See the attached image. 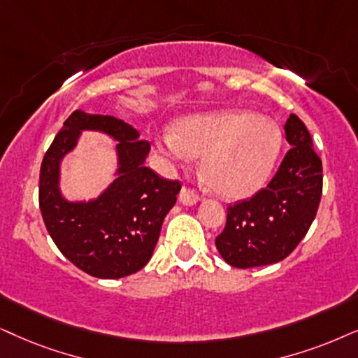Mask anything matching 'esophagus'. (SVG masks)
Returning <instances> with one entry per match:
<instances>
[{
	"label": "esophagus",
	"instance_id": "obj_1",
	"mask_svg": "<svg viewBox=\"0 0 358 358\" xmlns=\"http://www.w3.org/2000/svg\"><path fill=\"white\" fill-rule=\"evenodd\" d=\"M198 200H200V194L194 192L193 188L183 187L182 192H180V201H182L183 205H194Z\"/></svg>",
	"mask_w": 358,
	"mask_h": 358
}]
</instances>
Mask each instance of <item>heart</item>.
Returning <instances> with one entry per match:
<instances>
[{
    "label": "heart",
    "instance_id": "heart-1",
    "mask_svg": "<svg viewBox=\"0 0 358 358\" xmlns=\"http://www.w3.org/2000/svg\"><path fill=\"white\" fill-rule=\"evenodd\" d=\"M158 148L178 160L203 157L201 173L210 189L244 198L269 180L282 148V130L268 115L213 112L178 120Z\"/></svg>",
    "mask_w": 358,
    "mask_h": 358
}]
</instances>
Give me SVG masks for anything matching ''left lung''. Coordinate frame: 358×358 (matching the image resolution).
Here are the masks:
<instances>
[{
    "instance_id": "obj_1",
    "label": "left lung",
    "mask_w": 358,
    "mask_h": 358,
    "mask_svg": "<svg viewBox=\"0 0 358 358\" xmlns=\"http://www.w3.org/2000/svg\"><path fill=\"white\" fill-rule=\"evenodd\" d=\"M289 148L268 187L228 206L216 250L234 268L274 264L291 255L309 231L322 196V160L299 117L284 125Z\"/></svg>"
}]
</instances>
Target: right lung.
I'll use <instances>...</instances> for the list:
<instances>
[{
    "label": "right lung",
    "instance_id": "right-lung-1",
    "mask_svg": "<svg viewBox=\"0 0 358 358\" xmlns=\"http://www.w3.org/2000/svg\"><path fill=\"white\" fill-rule=\"evenodd\" d=\"M80 129H101L120 142V176L96 202L69 203L57 188L60 158ZM150 143L124 120L76 110L54 137L39 171V208L57 250L94 278L119 279L150 261L166 213L182 189L143 165Z\"/></svg>",
    "mask_w": 358,
    "mask_h": 358
}]
</instances>
